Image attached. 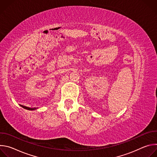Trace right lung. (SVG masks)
Wrapping results in <instances>:
<instances>
[{
	"label": "right lung",
	"mask_w": 157,
	"mask_h": 157,
	"mask_svg": "<svg viewBox=\"0 0 157 157\" xmlns=\"http://www.w3.org/2000/svg\"><path fill=\"white\" fill-rule=\"evenodd\" d=\"M22 107H24V109H27V110H35L36 108H30V107H25V106H23Z\"/></svg>",
	"instance_id": "right-lung-1"
}]
</instances>
